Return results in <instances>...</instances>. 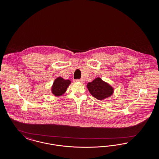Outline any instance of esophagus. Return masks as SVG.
<instances>
[{"mask_svg": "<svg viewBox=\"0 0 159 159\" xmlns=\"http://www.w3.org/2000/svg\"><path fill=\"white\" fill-rule=\"evenodd\" d=\"M75 82H84V79H76V80H75Z\"/></svg>", "mask_w": 159, "mask_h": 159, "instance_id": "esophagus-1", "label": "esophagus"}]
</instances>
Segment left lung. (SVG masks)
Here are the masks:
<instances>
[{"instance_id":"1","label":"left lung","mask_w":159,"mask_h":159,"mask_svg":"<svg viewBox=\"0 0 159 159\" xmlns=\"http://www.w3.org/2000/svg\"><path fill=\"white\" fill-rule=\"evenodd\" d=\"M87 86L92 96L100 100L110 96L113 93L112 87L100 77L89 83Z\"/></svg>"}]
</instances>
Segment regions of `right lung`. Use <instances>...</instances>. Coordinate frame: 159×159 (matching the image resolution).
<instances>
[{"instance_id":"add662e5","label":"right lung","mask_w":159,"mask_h":159,"mask_svg":"<svg viewBox=\"0 0 159 159\" xmlns=\"http://www.w3.org/2000/svg\"><path fill=\"white\" fill-rule=\"evenodd\" d=\"M69 80H65L62 77H58L53 82L52 92L55 96H61L66 91V89L70 84Z\"/></svg>"}]
</instances>
